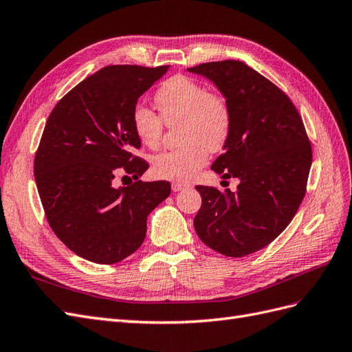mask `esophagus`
<instances>
[{"mask_svg":"<svg viewBox=\"0 0 352 352\" xmlns=\"http://www.w3.org/2000/svg\"><path fill=\"white\" fill-rule=\"evenodd\" d=\"M186 188H189V184H185V182H173L172 184V189H173V192H179V190H182V189H186Z\"/></svg>","mask_w":352,"mask_h":352,"instance_id":"34e87169","label":"esophagus"}]
</instances>
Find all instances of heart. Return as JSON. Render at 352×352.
Masks as SVG:
<instances>
[{
	"label": "heart",
	"instance_id": "1",
	"mask_svg": "<svg viewBox=\"0 0 352 352\" xmlns=\"http://www.w3.org/2000/svg\"><path fill=\"white\" fill-rule=\"evenodd\" d=\"M155 102L162 117L138 104L132 111L133 131L146 148L157 150L164 123H180L177 138L182 145L154 157L153 170L158 177L188 180L207 163L210 150L219 151L226 145L233 126L230 102L221 92L208 91L184 74L167 79L158 88Z\"/></svg>",
	"mask_w": 352,
	"mask_h": 352
}]
</instances>
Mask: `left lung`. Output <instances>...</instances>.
<instances>
[{"label":"left lung","instance_id":"obj_1","mask_svg":"<svg viewBox=\"0 0 352 352\" xmlns=\"http://www.w3.org/2000/svg\"><path fill=\"white\" fill-rule=\"evenodd\" d=\"M188 70L210 79L230 102L232 132L211 168L223 179H239L235 192L195 186L202 204L194 226L211 250L243 257L267 247L296 214L311 144L289 97L245 63L211 61Z\"/></svg>","mask_w":352,"mask_h":352}]
</instances>
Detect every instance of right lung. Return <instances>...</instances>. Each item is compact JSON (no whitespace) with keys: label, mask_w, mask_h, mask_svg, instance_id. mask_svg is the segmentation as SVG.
I'll return each mask as SVG.
<instances>
[{"label":"right lung","mask_w":352,"mask_h":352,"mask_svg":"<svg viewBox=\"0 0 352 352\" xmlns=\"http://www.w3.org/2000/svg\"><path fill=\"white\" fill-rule=\"evenodd\" d=\"M170 66H107L82 80L51 111L34 175L47 220L79 257L114 264L141 247L146 217L170 195L166 180H138L148 163L132 111ZM119 174L135 182L115 186Z\"/></svg>","instance_id":"add662e5"}]
</instances>
